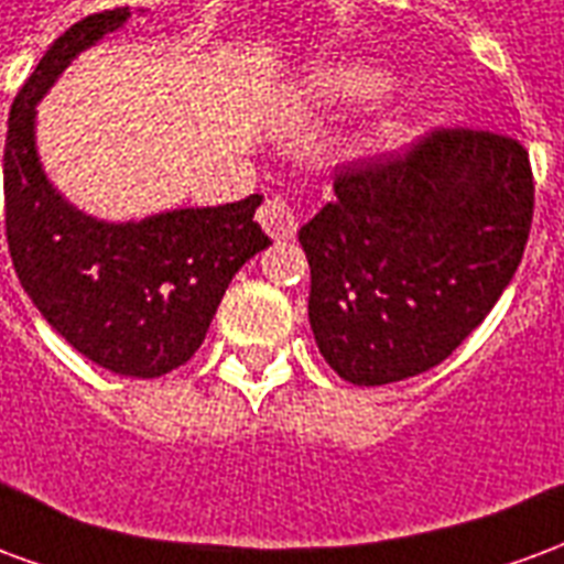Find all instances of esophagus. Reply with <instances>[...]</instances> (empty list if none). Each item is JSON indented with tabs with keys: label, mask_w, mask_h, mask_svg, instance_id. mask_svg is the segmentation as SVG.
I'll return each instance as SVG.
<instances>
[{
	"label": "esophagus",
	"mask_w": 564,
	"mask_h": 564,
	"mask_svg": "<svg viewBox=\"0 0 564 564\" xmlns=\"http://www.w3.org/2000/svg\"><path fill=\"white\" fill-rule=\"evenodd\" d=\"M259 226L274 238V241H283V238H293L295 229H299V220H295L293 208L283 202V198H269L257 214Z\"/></svg>",
	"instance_id": "esophagus-1"
}]
</instances>
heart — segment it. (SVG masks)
I'll list each match as a JSON object with an SVG mask.
<instances>
[{
	"label": "heart",
	"instance_id": "obj_1",
	"mask_svg": "<svg viewBox=\"0 0 564 564\" xmlns=\"http://www.w3.org/2000/svg\"><path fill=\"white\" fill-rule=\"evenodd\" d=\"M390 87V78L378 68L366 66H329L317 68L307 78V93L319 102H359L371 99Z\"/></svg>",
	"mask_w": 564,
	"mask_h": 564
}]
</instances>
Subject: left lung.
Segmentation results:
<instances>
[{
    "instance_id": "8db88e82",
    "label": "left lung",
    "mask_w": 564,
    "mask_h": 564,
    "mask_svg": "<svg viewBox=\"0 0 564 564\" xmlns=\"http://www.w3.org/2000/svg\"><path fill=\"white\" fill-rule=\"evenodd\" d=\"M532 214L529 150L484 129L341 165L335 198L299 229L323 359L356 387L444 362L505 293Z\"/></svg>"
}]
</instances>
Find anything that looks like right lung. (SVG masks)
<instances>
[{
	"instance_id": "1",
	"label": "right lung",
	"mask_w": 564,
	"mask_h": 564,
	"mask_svg": "<svg viewBox=\"0 0 564 564\" xmlns=\"http://www.w3.org/2000/svg\"><path fill=\"white\" fill-rule=\"evenodd\" d=\"M127 20L129 8L78 20L20 87L6 139V235L20 286L78 354L115 375L160 378L202 347L235 271L271 241L253 220L262 196L105 223L47 181L35 105L80 51Z\"/></svg>"
}]
</instances>
